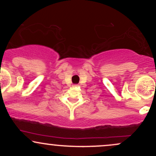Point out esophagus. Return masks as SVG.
<instances>
[{"label": "esophagus", "mask_w": 156, "mask_h": 156, "mask_svg": "<svg viewBox=\"0 0 156 156\" xmlns=\"http://www.w3.org/2000/svg\"><path fill=\"white\" fill-rule=\"evenodd\" d=\"M74 86H77V85H74Z\"/></svg>", "instance_id": "obj_1"}]
</instances>
